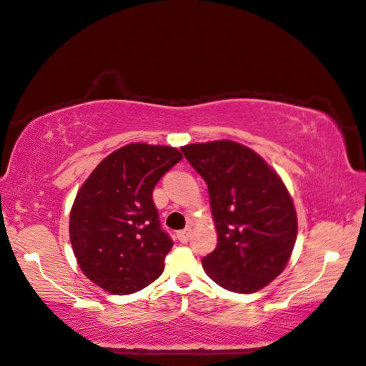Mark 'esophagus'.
<instances>
[{"label":"esophagus","instance_id":"34e87169","mask_svg":"<svg viewBox=\"0 0 366 366\" xmlns=\"http://www.w3.org/2000/svg\"><path fill=\"white\" fill-rule=\"evenodd\" d=\"M177 239H179V242H182V244H187L189 242V239H190V229L189 228H185V229H181L177 232Z\"/></svg>","mask_w":366,"mask_h":366}]
</instances>
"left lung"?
<instances>
[{"label":"left lung","instance_id":"8db88e82","mask_svg":"<svg viewBox=\"0 0 366 366\" xmlns=\"http://www.w3.org/2000/svg\"><path fill=\"white\" fill-rule=\"evenodd\" d=\"M181 151L207 184L219 234L201 259L206 274L228 291L256 292L282 274L297 237L283 181L258 154L228 139Z\"/></svg>","mask_w":366,"mask_h":366}]
</instances>
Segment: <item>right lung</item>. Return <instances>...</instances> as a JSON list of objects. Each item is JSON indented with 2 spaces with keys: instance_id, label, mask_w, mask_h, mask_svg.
Here are the masks:
<instances>
[{
  "instance_id": "right-lung-1",
  "label": "right lung",
  "mask_w": 366,
  "mask_h": 366,
  "mask_svg": "<svg viewBox=\"0 0 366 366\" xmlns=\"http://www.w3.org/2000/svg\"><path fill=\"white\" fill-rule=\"evenodd\" d=\"M169 146L134 143L108 155L81 185L69 231L79 266L112 294H132L157 280L173 239L162 229L152 190L181 162Z\"/></svg>"
}]
</instances>
